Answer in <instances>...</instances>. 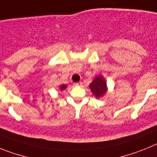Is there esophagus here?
<instances>
[{
  "mask_svg": "<svg viewBox=\"0 0 157 157\" xmlns=\"http://www.w3.org/2000/svg\"><path fill=\"white\" fill-rule=\"evenodd\" d=\"M74 85L75 86H81L82 85V82H76V83H75Z\"/></svg>",
  "mask_w": 157,
  "mask_h": 157,
  "instance_id": "esophagus-1",
  "label": "esophagus"
}]
</instances>
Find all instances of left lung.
Returning <instances> with one entry per match:
<instances>
[{"mask_svg": "<svg viewBox=\"0 0 157 157\" xmlns=\"http://www.w3.org/2000/svg\"><path fill=\"white\" fill-rule=\"evenodd\" d=\"M90 88L96 98H101L106 93V82L102 76H98L90 84Z\"/></svg>", "mask_w": 157, "mask_h": 157, "instance_id": "left-lung-1", "label": "left lung"}]
</instances>
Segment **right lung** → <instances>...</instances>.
<instances>
[{"mask_svg":"<svg viewBox=\"0 0 157 157\" xmlns=\"http://www.w3.org/2000/svg\"><path fill=\"white\" fill-rule=\"evenodd\" d=\"M65 88H66V86H65V85H63V86H60V90H65Z\"/></svg>","mask_w":157,"mask_h":157,"instance_id":"add662e5","label":"right lung"}]
</instances>
